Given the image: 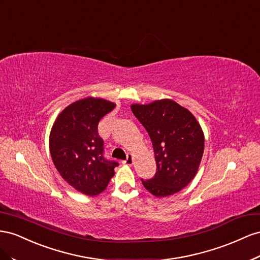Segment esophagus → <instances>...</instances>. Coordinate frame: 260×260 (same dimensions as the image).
Returning <instances> with one entry per match:
<instances>
[{
    "instance_id": "obj_1",
    "label": "esophagus",
    "mask_w": 260,
    "mask_h": 260,
    "mask_svg": "<svg viewBox=\"0 0 260 260\" xmlns=\"http://www.w3.org/2000/svg\"><path fill=\"white\" fill-rule=\"evenodd\" d=\"M133 162H134V155H133L132 153L127 154V158H126V160L123 161V163L126 166H132Z\"/></svg>"
}]
</instances>
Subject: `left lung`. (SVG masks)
Wrapping results in <instances>:
<instances>
[{
    "instance_id": "1",
    "label": "left lung",
    "mask_w": 260,
    "mask_h": 260,
    "mask_svg": "<svg viewBox=\"0 0 260 260\" xmlns=\"http://www.w3.org/2000/svg\"><path fill=\"white\" fill-rule=\"evenodd\" d=\"M133 113L144 125L152 142L157 172L142 183L158 198L186 187L196 176L205 149V135L189 110L171 99L148 105L134 103Z\"/></svg>"
}]
</instances>
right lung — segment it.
Segmentation results:
<instances>
[{
  "instance_id": "obj_1",
  "label": "right lung",
  "mask_w": 260,
  "mask_h": 260,
  "mask_svg": "<svg viewBox=\"0 0 260 260\" xmlns=\"http://www.w3.org/2000/svg\"><path fill=\"white\" fill-rule=\"evenodd\" d=\"M115 107L106 99L87 97L66 107L52 125V161L63 180L84 195L101 194L115 174L117 163L103 158L98 134L100 120Z\"/></svg>"
}]
</instances>
